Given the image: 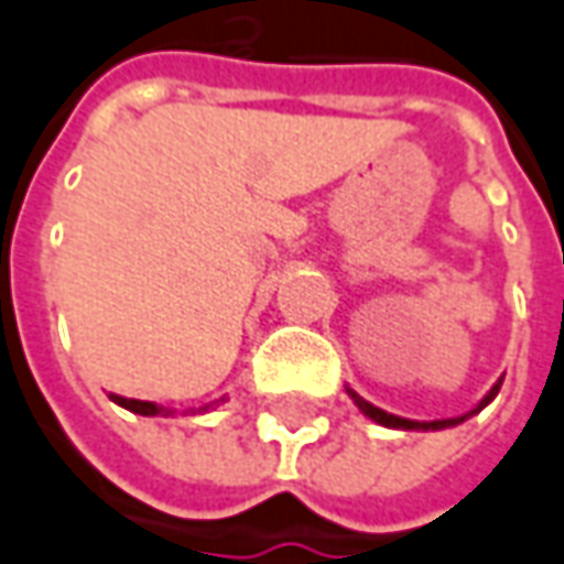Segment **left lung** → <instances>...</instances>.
<instances>
[{
    "mask_svg": "<svg viewBox=\"0 0 564 564\" xmlns=\"http://www.w3.org/2000/svg\"><path fill=\"white\" fill-rule=\"evenodd\" d=\"M499 383H502V380H499ZM499 383H496L494 390H490V393L484 397V402L477 405L475 412H480V409H484V405H487V402H490V399H494L496 393H499ZM346 393H349V397L356 399V405H359V409H361V412H365V415L375 417V421H378V424H383V427H402V431H440V427H453V424H462L465 417L475 415V412H468V415H462V417H446V421H409V417L387 415L383 409H378V405H371V402H365V399H361L359 393H352V390H346Z\"/></svg>",
    "mask_w": 564,
    "mask_h": 564,
    "instance_id": "8db88e82",
    "label": "left lung"
}]
</instances>
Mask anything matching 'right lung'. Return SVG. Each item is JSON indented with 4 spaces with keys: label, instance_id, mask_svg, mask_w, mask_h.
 I'll return each instance as SVG.
<instances>
[{
    "label": "right lung",
    "instance_id": "obj_1",
    "mask_svg": "<svg viewBox=\"0 0 564 564\" xmlns=\"http://www.w3.org/2000/svg\"><path fill=\"white\" fill-rule=\"evenodd\" d=\"M118 405H124L130 412H137V415H171L167 409L162 405H155V402H143V399H124V397H111ZM208 409V405H205Z\"/></svg>",
    "mask_w": 564,
    "mask_h": 564
}]
</instances>
